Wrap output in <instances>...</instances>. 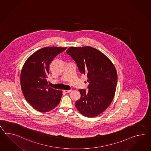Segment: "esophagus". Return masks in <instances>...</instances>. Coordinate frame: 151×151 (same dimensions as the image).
<instances>
[{
	"instance_id": "esophagus-1",
	"label": "esophagus",
	"mask_w": 151,
	"mask_h": 151,
	"mask_svg": "<svg viewBox=\"0 0 151 151\" xmlns=\"http://www.w3.org/2000/svg\"><path fill=\"white\" fill-rule=\"evenodd\" d=\"M72 90H63V91L65 92V93H70V91H71Z\"/></svg>"
}]
</instances>
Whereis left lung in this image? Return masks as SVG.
<instances>
[{
	"label": "left lung",
	"instance_id": "8db88e82",
	"mask_svg": "<svg viewBox=\"0 0 151 151\" xmlns=\"http://www.w3.org/2000/svg\"><path fill=\"white\" fill-rule=\"evenodd\" d=\"M66 52L75 61L79 72L87 76L89 83L88 91L79 89L81 98L76 102V107L85 116L99 115L114 96L117 82L115 67L105 55L92 47H70Z\"/></svg>",
	"mask_w": 151,
	"mask_h": 151
}]
</instances>
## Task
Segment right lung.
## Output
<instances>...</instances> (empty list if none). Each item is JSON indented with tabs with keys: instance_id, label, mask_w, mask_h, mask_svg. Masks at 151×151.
Masks as SVG:
<instances>
[{
	"instance_id": "add662e5",
	"label": "right lung",
	"mask_w": 151,
	"mask_h": 151,
	"mask_svg": "<svg viewBox=\"0 0 151 151\" xmlns=\"http://www.w3.org/2000/svg\"><path fill=\"white\" fill-rule=\"evenodd\" d=\"M67 47H45L31 55L21 72L20 81L23 96L36 110L47 112L55 108L62 96L61 90L49 87L47 78L51 62Z\"/></svg>"
}]
</instances>
